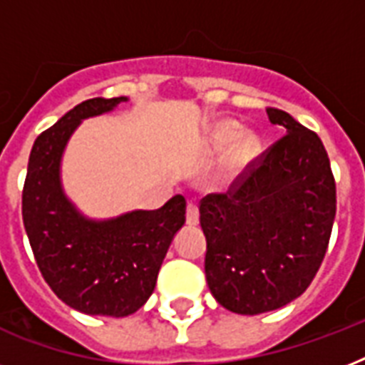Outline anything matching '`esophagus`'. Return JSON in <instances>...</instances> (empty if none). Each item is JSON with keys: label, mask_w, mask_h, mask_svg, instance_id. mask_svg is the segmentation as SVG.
I'll return each instance as SVG.
<instances>
[{"label": "esophagus", "mask_w": 365, "mask_h": 365, "mask_svg": "<svg viewBox=\"0 0 365 365\" xmlns=\"http://www.w3.org/2000/svg\"><path fill=\"white\" fill-rule=\"evenodd\" d=\"M187 225H197L199 223V208L195 202H187V212H185Z\"/></svg>", "instance_id": "esophagus-1"}]
</instances>
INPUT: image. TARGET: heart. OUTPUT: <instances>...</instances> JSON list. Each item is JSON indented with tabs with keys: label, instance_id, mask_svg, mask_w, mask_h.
<instances>
[{
	"label": "heart",
	"instance_id": "1",
	"mask_svg": "<svg viewBox=\"0 0 365 365\" xmlns=\"http://www.w3.org/2000/svg\"><path fill=\"white\" fill-rule=\"evenodd\" d=\"M240 138V128L239 125H235L231 121H223L216 126V132H214V140H216L217 148H229V145H233L237 140ZM261 149V143L257 138L254 136H246L242 138L240 142H237L233 149V155H231V163H233L235 168H242L248 163L257 157Z\"/></svg>",
	"mask_w": 365,
	"mask_h": 365
}]
</instances>
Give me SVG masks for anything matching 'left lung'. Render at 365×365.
Listing matches in <instances>:
<instances>
[{"label":"left lung","mask_w":365,"mask_h":365,"mask_svg":"<svg viewBox=\"0 0 365 365\" xmlns=\"http://www.w3.org/2000/svg\"><path fill=\"white\" fill-rule=\"evenodd\" d=\"M284 136L225 195L200 200L205 272L212 295L237 314L277 311L320 269L335 217V182L322 140L282 110Z\"/></svg>","instance_id":"left-lung-1"}]
</instances>
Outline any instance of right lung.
<instances>
[{
    "label": "right lung",
    "instance_id": "add662e5",
    "mask_svg": "<svg viewBox=\"0 0 365 365\" xmlns=\"http://www.w3.org/2000/svg\"><path fill=\"white\" fill-rule=\"evenodd\" d=\"M119 98H91L41 132L28 160L22 220L45 282L66 305L93 317H128L153 294L174 235L185 223V199L159 210H132L108 220L79 212L62 185V155L77 126L110 113Z\"/></svg>",
    "mask_w": 365,
    "mask_h": 365
}]
</instances>
